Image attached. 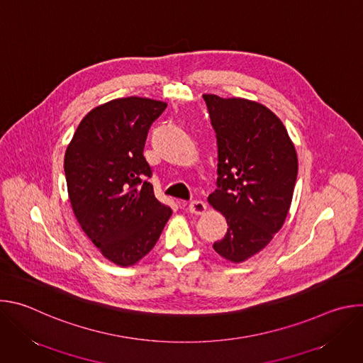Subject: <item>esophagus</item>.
Instances as JSON below:
<instances>
[{"mask_svg": "<svg viewBox=\"0 0 363 363\" xmlns=\"http://www.w3.org/2000/svg\"><path fill=\"white\" fill-rule=\"evenodd\" d=\"M188 210L189 213L192 214H196V216H201L206 211V203L203 201H199V199H195V201H191L189 205H188Z\"/></svg>", "mask_w": 363, "mask_h": 363, "instance_id": "esophagus-1", "label": "esophagus"}]
</instances>
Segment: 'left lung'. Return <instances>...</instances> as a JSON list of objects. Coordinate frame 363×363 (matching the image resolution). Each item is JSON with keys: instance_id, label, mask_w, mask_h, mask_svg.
<instances>
[{"instance_id": "1", "label": "left lung", "mask_w": 363, "mask_h": 363, "mask_svg": "<svg viewBox=\"0 0 363 363\" xmlns=\"http://www.w3.org/2000/svg\"><path fill=\"white\" fill-rule=\"evenodd\" d=\"M202 97L218 147L217 189L208 202L228 224L213 247L225 260L241 263L281 228L297 178V153L281 121L260 103Z\"/></svg>"}]
</instances>
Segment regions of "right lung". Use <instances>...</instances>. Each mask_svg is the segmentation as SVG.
Listing matches in <instances>:
<instances>
[{
    "label": "right lung",
    "instance_id": "obj_1",
    "mask_svg": "<svg viewBox=\"0 0 363 363\" xmlns=\"http://www.w3.org/2000/svg\"><path fill=\"white\" fill-rule=\"evenodd\" d=\"M167 103L122 97L90 111L67 146L65 174L74 216L112 263H138L157 244L172 210L147 182L143 157L150 125Z\"/></svg>",
    "mask_w": 363,
    "mask_h": 363
}]
</instances>
